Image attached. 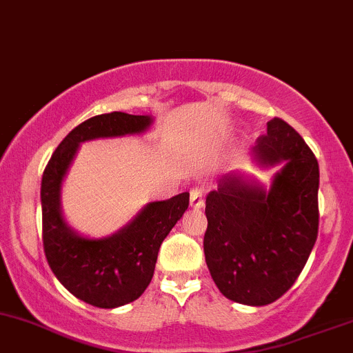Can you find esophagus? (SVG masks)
<instances>
[{
  "mask_svg": "<svg viewBox=\"0 0 353 353\" xmlns=\"http://www.w3.org/2000/svg\"><path fill=\"white\" fill-rule=\"evenodd\" d=\"M190 205L193 208H202L205 205V195L202 188H193L190 192Z\"/></svg>",
  "mask_w": 353,
  "mask_h": 353,
  "instance_id": "1",
  "label": "esophagus"
}]
</instances>
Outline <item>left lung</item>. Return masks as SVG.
<instances>
[{"label": "left lung", "instance_id": "left-lung-1", "mask_svg": "<svg viewBox=\"0 0 353 353\" xmlns=\"http://www.w3.org/2000/svg\"><path fill=\"white\" fill-rule=\"evenodd\" d=\"M252 154L263 166L284 163L283 170L269 190L237 173L222 178L205 200L203 252L223 296L264 306L293 286L316 242L320 170L305 139L279 117Z\"/></svg>", "mask_w": 353, "mask_h": 353}]
</instances>
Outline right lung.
Masks as SVG:
<instances>
[{
  "instance_id": "obj_1",
  "label": "right lung",
  "mask_w": 353,
  "mask_h": 353,
  "mask_svg": "<svg viewBox=\"0 0 353 353\" xmlns=\"http://www.w3.org/2000/svg\"><path fill=\"white\" fill-rule=\"evenodd\" d=\"M151 123V116L126 112L90 117L57 146L41 176V239L48 266L75 298L97 308H117L145 293L153 278L161 242L188 208L190 193L148 203L116 234L90 239L79 236L63 221L60 188L81 143L139 134Z\"/></svg>"
}]
</instances>
